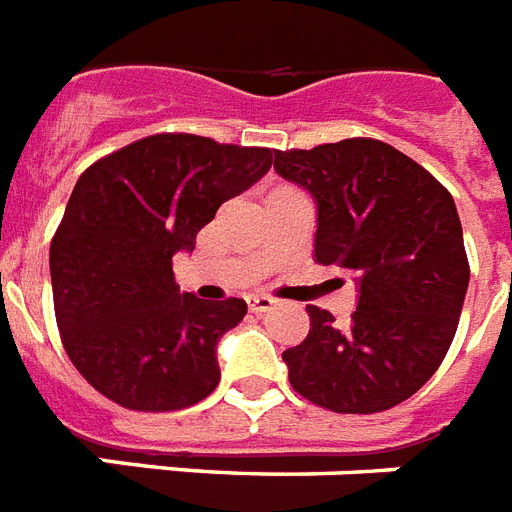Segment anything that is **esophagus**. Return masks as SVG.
Returning <instances> with one entry per match:
<instances>
[{"label":"esophagus","instance_id":"obj_1","mask_svg":"<svg viewBox=\"0 0 512 512\" xmlns=\"http://www.w3.org/2000/svg\"><path fill=\"white\" fill-rule=\"evenodd\" d=\"M277 301L272 296H264V293H256V296H248V306L251 312H269Z\"/></svg>","mask_w":512,"mask_h":512}]
</instances>
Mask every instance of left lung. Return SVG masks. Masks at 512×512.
Here are the masks:
<instances>
[{
	"label": "left lung",
	"instance_id": "8db88e82",
	"mask_svg": "<svg viewBox=\"0 0 512 512\" xmlns=\"http://www.w3.org/2000/svg\"><path fill=\"white\" fill-rule=\"evenodd\" d=\"M275 171L317 203L314 259L357 275L349 327L306 306L309 335L282 351L290 386L349 415L410 399L447 357L470 267L455 200L410 155L370 137L277 150Z\"/></svg>",
	"mask_w": 512,
	"mask_h": 512
}]
</instances>
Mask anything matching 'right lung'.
I'll use <instances>...</instances> for the list:
<instances>
[{
  "mask_svg": "<svg viewBox=\"0 0 512 512\" xmlns=\"http://www.w3.org/2000/svg\"><path fill=\"white\" fill-rule=\"evenodd\" d=\"M269 166V147L153 134L81 174L49 245V275L65 351L110 402L185 410L219 386L216 343L248 306L179 293L171 256L192 251L224 200Z\"/></svg>",
  "mask_w": 512,
  "mask_h": 512,
  "instance_id": "right-lung-1",
  "label": "right lung"
}]
</instances>
